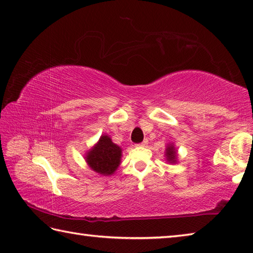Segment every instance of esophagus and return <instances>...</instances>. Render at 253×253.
Here are the masks:
<instances>
[{
	"mask_svg": "<svg viewBox=\"0 0 253 253\" xmlns=\"http://www.w3.org/2000/svg\"><path fill=\"white\" fill-rule=\"evenodd\" d=\"M147 142H148V141H147V140H144L142 142H140L139 146H146V145H147Z\"/></svg>",
	"mask_w": 253,
	"mask_h": 253,
	"instance_id": "esophagus-1",
	"label": "esophagus"
}]
</instances>
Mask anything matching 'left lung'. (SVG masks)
<instances>
[{
    "label": "left lung",
    "instance_id": "obj_1",
    "mask_svg": "<svg viewBox=\"0 0 253 253\" xmlns=\"http://www.w3.org/2000/svg\"><path fill=\"white\" fill-rule=\"evenodd\" d=\"M166 156H167V160L169 163H174L176 162V151H174V148L172 145H168V148L166 149Z\"/></svg>",
    "mask_w": 253,
    "mask_h": 253
}]
</instances>
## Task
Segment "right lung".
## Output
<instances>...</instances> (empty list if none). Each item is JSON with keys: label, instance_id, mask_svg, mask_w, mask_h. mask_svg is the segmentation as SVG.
I'll use <instances>...</instances> for the list:
<instances>
[{"label": "right lung", "instance_id": "right-lung-1", "mask_svg": "<svg viewBox=\"0 0 253 253\" xmlns=\"http://www.w3.org/2000/svg\"><path fill=\"white\" fill-rule=\"evenodd\" d=\"M122 149L107 135L100 137L93 149L87 153L86 160L90 168L104 176L112 174L121 164Z\"/></svg>", "mask_w": 253, "mask_h": 253}]
</instances>
